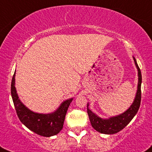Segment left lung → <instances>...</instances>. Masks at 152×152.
Masks as SVG:
<instances>
[{
    "label": "left lung",
    "mask_w": 152,
    "mask_h": 152,
    "mask_svg": "<svg viewBox=\"0 0 152 152\" xmlns=\"http://www.w3.org/2000/svg\"><path fill=\"white\" fill-rule=\"evenodd\" d=\"M133 58H134L136 67L138 71V84H137V90L134 102L125 112L118 115L109 118H103L96 115L95 113H94L88 108L89 104L88 103L87 112L91 124L93 128L99 133L104 134H114L121 131L130 123V121L134 118L138 112L140 102H141L142 75L140 67L137 64V60L134 56H133Z\"/></svg>",
    "instance_id": "8db88e82"
}]
</instances>
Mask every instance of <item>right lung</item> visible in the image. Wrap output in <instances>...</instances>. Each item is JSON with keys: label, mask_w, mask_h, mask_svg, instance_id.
<instances>
[{"label": "right lung", "mask_w": 152, "mask_h": 152, "mask_svg": "<svg viewBox=\"0 0 152 152\" xmlns=\"http://www.w3.org/2000/svg\"><path fill=\"white\" fill-rule=\"evenodd\" d=\"M15 71L11 83V95L17 115L21 122L31 131L42 137H50L58 134L63 128L66 111L73 98L63 101L58 108L51 113H34L29 110L18 98L15 86Z\"/></svg>", "instance_id": "add662e5"}]
</instances>
